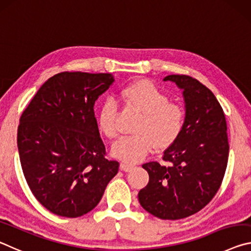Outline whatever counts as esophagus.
Instances as JSON below:
<instances>
[{"instance_id":"34e87169","label":"esophagus","mask_w":251,"mask_h":251,"mask_svg":"<svg viewBox=\"0 0 251 251\" xmlns=\"http://www.w3.org/2000/svg\"><path fill=\"white\" fill-rule=\"evenodd\" d=\"M134 166L133 164H131V163H128V162H121L120 163V168H121V170H123V171H130L131 169H132Z\"/></svg>"}]
</instances>
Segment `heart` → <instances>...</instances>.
<instances>
[{
    "instance_id": "obj_1",
    "label": "heart",
    "mask_w": 251,
    "mask_h": 251,
    "mask_svg": "<svg viewBox=\"0 0 251 251\" xmlns=\"http://www.w3.org/2000/svg\"><path fill=\"white\" fill-rule=\"evenodd\" d=\"M120 97L130 108L141 113L135 126L137 134L121 138L113 143L114 157L126 162H138L157 147L166 149L181 133L183 111L178 104L170 103L166 93L148 81L133 82L122 89ZM99 128L112 139L119 133L117 105L105 101L98 114Z\"/></svg>"
}]
</instances>
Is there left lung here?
<instances>
[{
  "label": "left lung",
  "instance_id": "obj_1",
  "mask_svg": "<svg viewBox=\"0 0 251 251\" xmlns=\"http://www.w3.org/2000/svg\"><path fill=\"white\" fill-rule=\"evenodd\" d=\"M163 81L182 90L183 126L163 152L170 167L154 161L142 166L149 182L138 198L154 217L176 220L198 212L215 197L227 168L229 143L224 110L210 90L188 75H172Z\"/></svg>",
  "mask_w": 251,
  "mask_h": 251
}]
</instances>
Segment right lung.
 Instances as JSON below:
<instances>
[{
	"mask_svg": "<svg viewBox=\"0 0 251 251\" xmlns=\"http://www.w3.org/2000/svg\"><path fill=\"white\" fill-rule=\"evenodd\" d=\"M114 82L110 73L63 72L39 89L20 118L18 149L36 200L76 218L100 202L119 162L105 158L94 103Z\"/></svg>",
	"mask_w": 251,
	"mask_h": 251,
	"instance_id": "add662e5",
	"label": "right lung"
}]
</instances>
